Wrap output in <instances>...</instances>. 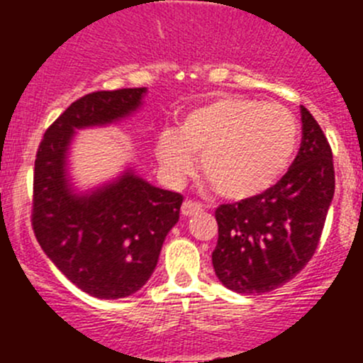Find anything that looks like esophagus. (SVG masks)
Listing matches in <instances>:
<instances>
[{
  "label": "esophagus",
  "mask_w": 363,
  "mask_h": 363,
  "mask_svg": "<svg viewBox=\"0 0 363 363\" xmlns=\"http://www.w3.org/2000/svg\"><path fill=\"white\" fill-rule=\"evenodd\" d=\"M200 211H203L202 203L195 202V200H186V202L182 203V214L184 216H193Z\"/></svg>",
  "instance_id": "34e87169"
}]
</instances>
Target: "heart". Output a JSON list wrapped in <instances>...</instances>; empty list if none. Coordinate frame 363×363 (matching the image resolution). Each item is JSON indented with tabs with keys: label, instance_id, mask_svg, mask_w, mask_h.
I'll use <instances>...</instances> for the list:
<instances>
[{
	"label": "heart",
	"instance_id": "1",
	"mask_svg": "<svg viewBox=\"0 0 363 363\" xmlns=\"http://www.w3.org/2000/svg\"><path fill=\"white\" fill-rule=\"evenodd\" d=\"M298 123L286 107L240 96H216L163 130L156 156L172 182L188 177L195 156L219 195L244 200L267 191L290 167Z\"/></svg>",
	"mask_w": 363,
	"mask_h": 363
}]
</instances>
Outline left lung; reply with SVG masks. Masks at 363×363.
Returning a JSON list of instances; mask_svg holds the SVG:
<instances>
[{"instance_id": "1", "label": "left lung", "mask_w": 363, "mask_h": 363, "mask_svg": "<svg viewBox=\"0 0 363 363\" xmlns=\"http://www.w3.org/2000/svg\"><path fill=\"white\" fill-rule=\"evenodd\" d=\"M302 142L286 174L259 195L216 208L218 244L212 265L237 294L283 286L309 263L334 199L332 149L313 113L300 105Z\"/></svg>"}]
</instances>
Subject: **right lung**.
<instances>
[{
  "label": "right lung",
  "mask_w": 363,
  "mask_h": 363,
  "mask_svg": "<svg viewBox=\"0 0 363 363\" xmlns=\"http://www.w3.org/2000/svg\"><path fill=\"white\" fill-rule=\"evenodd\" d=\"M144 94L145 87H133L79 98L47 128L36 152L33 232L50 262L96 298H123L147 283L184 200L131 170L91 195L69 188L65 164L75 130L130 116Z\"/></svg>",
  "instance_id": "obj_1"
}]
</instances>
